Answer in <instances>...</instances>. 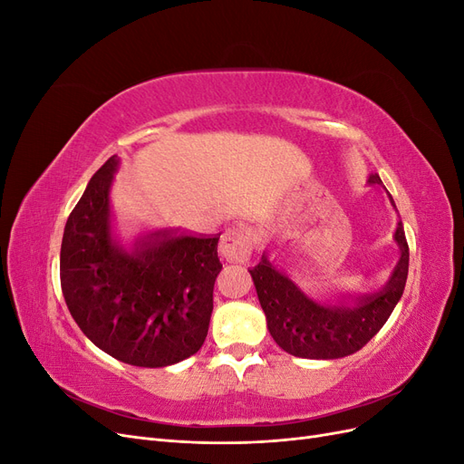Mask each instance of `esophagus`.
I'll use <instances>...</instances> for the list:
<instances>
[{"mask_svg":"<svg viewBox=\"0 0 464 464\" xmlns=\"http://www.w3.org/2000/svg\"><path fill=\"white\" fill-rule=\"evenodd\" d=\"M254 232L247 227L228 228L222 236L220 254L230 263H246L251 257V251H254Z\"/></svg>","mask_w":464,"mask_h":464,"instance_id":"esophagus-1","label":"esophagus"}]
</instances>
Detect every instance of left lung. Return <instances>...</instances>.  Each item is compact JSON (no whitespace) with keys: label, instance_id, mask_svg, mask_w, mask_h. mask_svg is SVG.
<instances>
[{"label":"left lung","instance_id":"1","mask_svg":"<svg viewBox=\"0 0 464 464\" xmlns=\"http://www.w3.org/2000/svg\"><path fill=\"white\" fill-rule=\"evenodd\" d=\"M368 184L383 186V181L372 174ZM389 199L395 207L391 195ZM395 242L401 257L383 290L353 300L343 296L339 304H319L307 296L286 273L276 269L263 251L261 261L249 269V275L254 278L266 329L275 343L292 356L310 360L344 358L368 344L395 310L409 276V244L402 222L397 224Z\"/></svg>","mask_w":464,"mask_h":464}]
</instances>
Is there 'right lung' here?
<instances>
[{
	"label": "right lung",
	"instance_id": "add662e5",
	"mask_svg": "<svg viewBox=\"0 0 464 464\" xmlns=\"http://www.w3.org/2000/svg\"><path fill=\"white\" fill-rule=\"evenodd\" d=\"M110 157L67 218L60 278L69 314L106 354L139 368H164L203 346L222 269L218 236L157 230L125 249L111 234Z\"/></svg>",
	"mask_w": 464,
	"mask_h": 464
}]
</instances>
